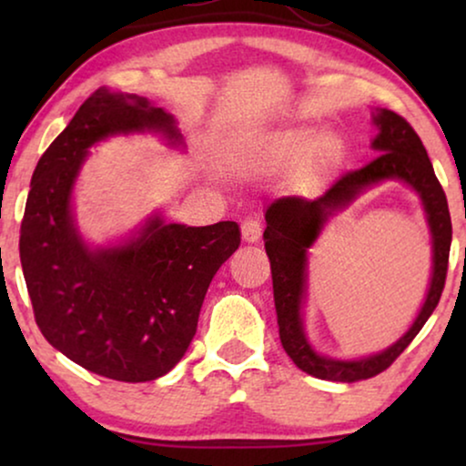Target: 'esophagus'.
<instances>
[{
  "instance_id": "34e87169",
  "label": "esophagus",
  "mask_w": 466,
  "mask_h": 466,
  "mask_svg": "<svg viewBox=\"0 0 466 466\" xmlns=\"http://www.w3.org/2000/svg\"><path fill=\"white\" fill-rule=\"evenodd\" d=\"M260 233H263V228H260V222L257 218H246L241 222V238H244V241H248V244L258 241Z\"/></svg>"
}]
</instances>
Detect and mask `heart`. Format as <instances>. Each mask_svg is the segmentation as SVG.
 <instances>
[{
  "mask_svg": "<svg viewBox=\"0 0 466 466\" xmlns=\"http://www.w3.org/2000/svg\"><path fill=\"white\" fill-rule=\"evenodd\" d=\"M339 150V139L333 131H320L311 136L309 129H289L271 139L269 152L276 161H295L305 155L309 167L324 169Z\"/></svg>",
  "mask_w": 466,
  "mask_h": 466,
  "instance_id": "heart-1",
  "label": "heart"
}]
</instances>
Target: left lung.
Listing matches in <instances>:
<instances>
[{
  "mask_svg": "<svg viewBox=\"0 0 466 466\" xmlns=\"http://www.w3.org/2000/svg\"><path fill=\"white\" fill-rule=\"evenodd\" d=\"M373 123L380 133L371 142L380 152L365 167L337 177L316 199L282 197L267 208L265 250L271 263L273 301L278 311L279 339L286 354L301 371L329 381H359L386 371L420 333L439 299H441L451 246V218L448 199L439 184L422 139L403 116L392 110H378ZM384 179H400L417 190L423 199L433 235V276L423 309L412 329L384 353L359 361H335L320 357L309 346L302 330L300 305L307 279V248L317 238L323 222L337 208L345 207L360 192Z\"/></svg>",
  "mask_w": 466,
  "mask_h": 466,
  "instance_id": "obj_1",
  "label": "left lung"
}]
</instances>
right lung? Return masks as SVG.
Returning a JSON list of instances; mask_svg holds the SVG:
<instances>
[{"label":"right lung","mask_w":466,"mask_h":466,"mask_svg":"<svg viewBox=\"0 0 466 466\" xmlns=\"http://www.w3.org/2000/svg\"><path fill=\"white\" fill-rule=\"evenodd\" d=\"M136 131L182 144L163 107L97 88L37 161L18 241L42 335L69 360L118 381H150L177 365L209 282L241 244L238 222L187 227L161 216L120 246L91 250L82 241L72 190L88 148Z\"/></svg>","instance_id":"add662e5"}]
</instances>
